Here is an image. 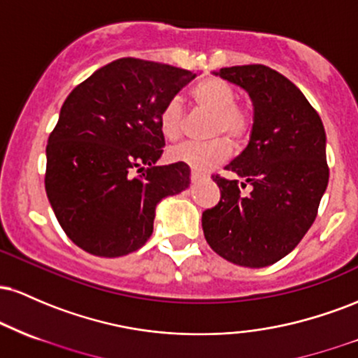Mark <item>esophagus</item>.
<instances>
[{
  "instance_id": "esophagus-1",
  "label": "esophagus",
  "mask_w": 358,
  "mask_h": 358,
  "mask_svg": "<svg viewBox=\"0 0 358 358\" xmlns=\"http://www.w3.org/2000/svg\"><path fill=\"white\" fill-rule=\"evenodd\" d=\"M203 178H205V176H203L202 173H199V171H192V175H190L192 183H199V182H202Z\"/></svg>"
}]
</instances>
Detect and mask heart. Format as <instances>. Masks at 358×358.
<instances>
[{"instance_id":"obj_1","label":"heart","mask_w":358,"mask_h":358,"mask_svg":"<svg viewBox=\"0 0 358 358\" xmlns=\"http://www.w3.org/2000/svg\"><path fill=\"white\" fill-rule=\"evenodd\" d=\"M192 101L203 113L210 114L212 119L207 127V143H183L168 151V158L173 163L190 166L195 171H205L208 168L220 165L231 153V146H241L248 141L252 133L254 110L249 104L237 102V92L225 80L208 77L200 80L192 89ZM159 131L168 141H176L183 134L185 117L180 102L168 101L158 116Z\"/></svg>"}]
</instances>
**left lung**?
I'll return each mask as SVG.
<instances>
[{
  "instance_id": "8db88e82",
  "label": "left lung",
  "mask_w": 358,
  "mask_h": 358,
  "mask_svg": "<svg viewBox=\"0 0 358 358\" xmlns=\"http://www.w3.org/2000/svg\"><path fill=\"white\" fill-rule=\"evenodd\" d=\"M239 85L254 106L249 145L213 175L220 202L202 213L208 245L244 268H266L291 252L318 213L328 185L327 134L318 113L285 76L266 65H236L213 72ZM251 185L242 196L240 187Z\"/></svg>"
}]
</instances>
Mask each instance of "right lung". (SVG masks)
<instances>
[{"label":"right lung","instance_id":"obj_1","mask_svg":"<svg viewBox=\"0 0 358 358\" xmlns=\"http://www.w3.org/2000/svg\"><path fill=\"white\" fill-rule=\"evenodd\" d=\"M196 73L119 59L69 94L47 145L45 190L73 244L101 257L134 252L153 234L156 205L190 185L182 163L156 166L163 106Z\"/></svg>","mask_w":358,"mask_h":358}]
</instances>
